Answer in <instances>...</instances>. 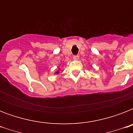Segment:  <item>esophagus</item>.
Instances as JSON below:
<instances>
[{"label":"esophagus","mask_w":133,"mask_h":133,"mask_svg":"<svg viewBox=\"0 0 133 133\" xmlns=\"http://www.w3.org/2000/svg\"><path fill=\"white\" fill-rule=\"evenodd\" d=\"M79 55H76V56H73V60L77 61V60H79Z\"/></svg>","instance_id":"obj_1"}]
</instances>
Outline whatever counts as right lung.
Listing matches in <instances>:
<instances>
[{"label": "right lung", "instance_id": "1", "mask_svg": "<svg viewBox=\"0 0 133 133\" xmlns=\"http://www.w3.org/2000/svg\"><path fill=\"white\" fill-rule=\"evenodd\" d=\"M58 70H60V69L58 68ZM58 73H59V71L57 70V71H56L55 72H54V74H56V75H57V74H58Z\"/></svg>", "mask_w": 133, "mask_h": 133}]
</instances>
